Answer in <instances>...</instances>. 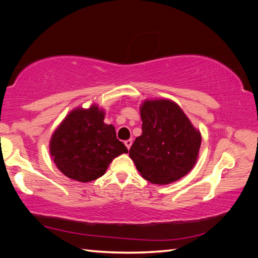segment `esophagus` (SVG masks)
Segmentation results:
<instances>
[{
  "mask_svg": "<svg viewBox=\"0 0 258 258\" xmlns=\"http://www.w3.org/2000/svg\"><path fill=\"white\" fill-rule=\"evenodd\" d=\"M124 145L127 146L128 150H130V147L132 145V140H127V141H124Z\"/></svg>",
  "mask_w": 258,
  "mask_h": 258,
  "instance_id": "1",
  "label": "esophagus"
}]
</instances>
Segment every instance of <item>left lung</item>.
Listing matches in <instances>:
<instances>
[{
    "instance_id": "left-lung-1",
    "label": "left lung",
    "mask_w": 258,
    "mask_h": 258,
    "mask_svg": "<svg viewBox=\"0 0 258 258\" xmlns=\"http://www.w3.org/2000/svg\"><path fill=\"white\" fill-rule=\"evenodd\" d=\"M140 114L142 135L129 151L140 174L158 185L170 184L186 175L198 158L200 131L182 108L168 99L145 100Z\"/></svg>"
}]
</instances>
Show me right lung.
Returning <instances> with one entry per match:
<instances>
[{"label": "right lung", "mask_w": 258, "mask_h": 258, "mask_svg": "<svg viewBox=\"0 0 258 258\" xmlns=\"http://www.w3.org/2000/svg\"><path fill=\"white\" fill-rule=\"evenodd\" d=\"M105 112L92 104L70 112L52 134L49 151L66 176L82 183L102 176L112 160L127 147L116 138L115 128L104 123Z\"/></svg>", "instance_id": "add662e5"}]
</instances>
